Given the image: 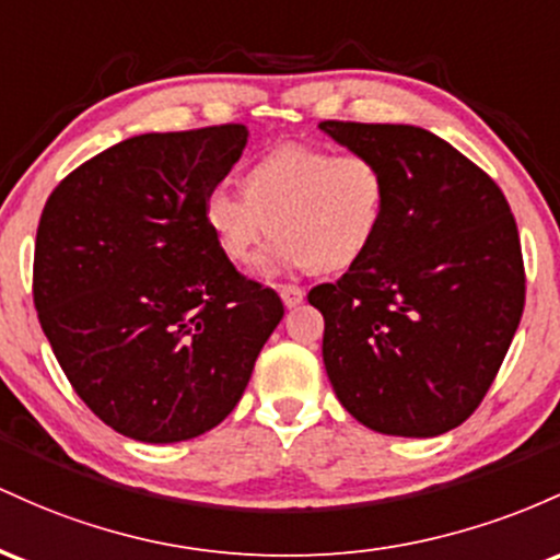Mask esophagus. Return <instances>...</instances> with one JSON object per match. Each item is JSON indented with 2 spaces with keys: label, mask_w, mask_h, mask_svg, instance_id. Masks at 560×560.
<instances>
[{
  "label": "esophagus",
  "mask_w": 560,
  "mask_h": 560,
  "mask_svg": "<svg viewBox=\"0 0 560 560\" xmlns=\"http://www.w3.org/2000/svg\"><path fill=\"white\" fill-rule=\"evenodd\" d=\"M278 291H280L282 304H285L288 310H293V306H299L301 301H304V288L299 285H280Z\"/></svg>",
  "instance_id": "obj_1"
}]
</instances>
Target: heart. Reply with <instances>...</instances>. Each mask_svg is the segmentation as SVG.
Instances as JSON below:
<instances>
[{"mask_svg":"<svg viewBox=\"0 0 560 560\" xmlns=\"http://www.w3.org/2000/svg\"><path fill=\"white\" fill-rule=\"evenodd\" d=\"M243 196L213 187L203 222L235 264L259 256L267 275L317 267L347 269L378 241L388 209V177L368 153H332L317 144H280L246 168Z\"/></svg>","mask_w":560,"mask_h":560,"instance_id":"b5f03b06","label":"heart"}]
</instances>
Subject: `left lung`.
<instances>
[{
    "instance_id": "8db88e82",
    "label": "left lung",
    "mask_w": 560,
    "mask_h": 560,
    "mask_svg": "<svg viewBox=\"0 0 560 560\" xmlns=\"http://www.w3.org/2000/svg\"><path fill=\"white\" fill-rule=\"evenodd\" d=\"M388 177L378 241L310 291L338 401L388 436L447 433L492 386L524 312L516 219L500 187L442 137L407 124L323 121Z\"/></svg>"
}]
</instances>
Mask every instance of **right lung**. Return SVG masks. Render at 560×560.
Instances as JSON below:
<instances>
[{
	"mask_svg": "<svg viewBox=\"0 0 560 560\" xmlns=\"http://www.w3.org/2000/svg\"><path fill=\"white\" fill-rule=\"evenodd\" d=\"M246 142L243 124L129 137L68 174L42 211L44 336L84 405L137 442L222 423L282 319L278 293L243 278L203 222Z\"/></svg>",
	"mask_w": 560,
	"mask_h": 560,
	"instance_id": "obj_1",
	"label": "right lung"
}]
</instances>
